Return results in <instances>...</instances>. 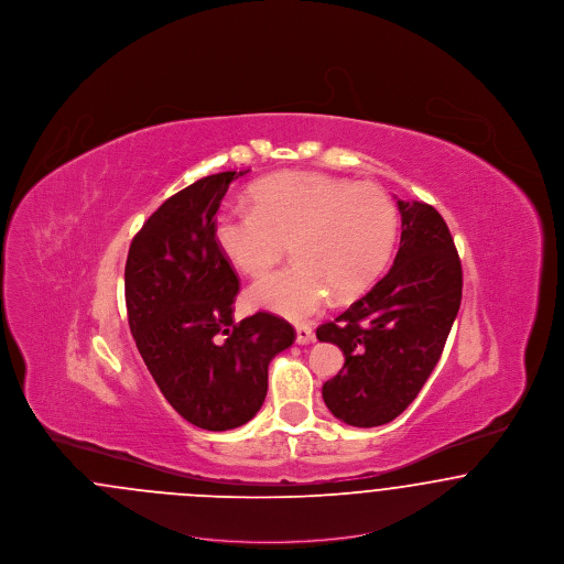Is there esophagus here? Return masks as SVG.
<instances>
[{"label": "esophagus", "mask_w": 564, "mask_h": 564, "mask_svg": "<svg viewBox=\"0 0 564 564\" xmlns=\"http://www.w3.org/2000/svg\"><path fill=\"white\" fill-rule=\"evenodd\" d=\"M295 343L297 345H311L315 343V332L308 325H297L295 327Z\"/></svg>", "instance_id": "esophagus-1"}]
</instances>
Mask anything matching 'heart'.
I'll use <instances>...</instances> for the list:
<instances>
[{
	"mask_svg": "<svg viewBox=\"0 0 564 564\" xmlns=\"http://www.w3.org/2000/svg\"><path fill=\"white\" fill-rule=\"evenodd\" d=\"M251 212L215 215V245L249 276L281 262L294 264L260 279L247 292L253 306L290 319L319 313L332 294H364L387 267L398 237V214L376 184H355L315 171H290L249 189Z\"/></svg>",
	"mask_w": 564,
	"mask_h": 564,
	"instance_id": "b5f03b06",
	"label": "heart"
}]
</instances>
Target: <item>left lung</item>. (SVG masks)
<instances>
[{"mask_svg":"<svg viewBox=\"0 0 564 564\" xmlns=\"http://www.w3.org/2000/svg\"><path fill=\"white\" fill-rule=\"evenodd\" d=\"M398 207L402 239L391 270L317 327L322 343L345 352L343 370L323 384V402L352 427L391 423L414 402L460 306L463 270L444 217L419 200Z\"/></svg>","mask_w":564,"mask_h":564,"instance_id":"1","label":"left lung"}]
</instances>
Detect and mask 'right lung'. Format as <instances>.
Wrapping results in <instances>:
<instances>
[{
	"label": "right lung",
	"mask_w": 564,
	"mask_h": 564,
	"mask_svg": "<svg viewBox=\"0 0 564 564\" xmlns=\"http://www.w3.org/2000/svg\"><path fill=\"white\" fill-rule=\"evenodd\" d=\"M247 171L203 177L166 198L134 235L124 295L137 349L164 400L207 431L241 427L269 391V364L295 329L272 313L232 319L239 276L215 245L219 203Z\"/></svg>",
	"instance_id": "right-lung-1"
}]
</instances>
